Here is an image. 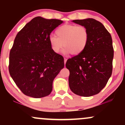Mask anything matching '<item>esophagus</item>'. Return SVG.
<instances>
[{"label":"esophagus","mask_w":125,"mask_h":125,"mask_svg":"<svg viewBox=\"0 0 125 125\" xmlns=\"http://www.w3.org/2000/svg\"><path fill=\"white\" fill-rule=\"evenodd\" d=\"M66 61H67V59H66V58H64V64H65L66 62Z\"/></svg>","instance_id":"1"}]
</instances>
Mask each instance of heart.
Instances as JSON below:
<instances>
[{
  "instance_id": "obj_1",
  "label": "heart",
  "mask_w": 125,
  "mask_h": 125,
  "mask_svg": "<svg viewBox=\"0 0 125 125\" xmlns=\"http://www.w3.org/2000/svg\"><path fill=\"white\" fill-rule=\"evenodd\" d=\"M55 35L56 37L51 36L49 39L51 48L55 53H59L64 47V53L78 55L85 51L89 39L88 29L83 25H61L56 29Z\"/></svg>"
}]
</instances>
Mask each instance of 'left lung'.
Instances as JSON below:
<instances>
[{
	"label": "left lung",
	"instance_id": "8db88e82",
	"mask_svg": "<svg viewBox=\"0 0 125 125\" xmlns=\"http://www.w3.org/2000/svg\"><path fill=\"white\" fill-rule=\"evenodd\" d=\"M88 29L89 39L82 53L69 59V88L74 94L90 97L100 93L111 77L114 49L110 33L94 19L72 21Z\"/></svg>",
	"mask_w": 125,
	"mask_h": 125
}]
</instances>
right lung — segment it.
Masks as SVG:
<instances>
[{"label": "right lung", "mask_w": 125, "mask_h": 125, "mask_svg": "<svg viewBox=\"0 0 125 125\" xmlns=\"http://www.w3.org/2000/svg\"><path fill=\"white\" fill-rule=\"evenodd\" d=\"M62 20L37 16L17 34L10 51V76L23 93L33 98L50 94L53 81L64 67V57L49 42L51 33Z\"/></svg>", "instance_id": "1"}]
</instances>
